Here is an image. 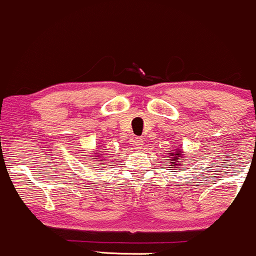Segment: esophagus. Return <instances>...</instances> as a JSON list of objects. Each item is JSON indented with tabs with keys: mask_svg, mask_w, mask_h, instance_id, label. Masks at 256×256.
Here are the masks:
<instances>
[{
	"mask_svg": "<svg viewBox=\"0 0 256 256\" xmlns=\"http://www.w3.org/2000/svg\"><path fill=\"white\" fill-rule=\"evenodd\" d=\"M142 142H144V140L139 136H136V138H133V139H132V144H133V146H136V148H142Z\"/></svg>",
	"mask_w": 256,
	"mask_h": 256,
	"instance_id": "34e87169",
	"label": "esophagus"
}]
</instances>
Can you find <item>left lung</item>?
<instances>
[{
  "mask_svg": "<svg viewBox=\"0 0 256 256\" xmlns=\"http://www.w3.org/2000/svg\"><path fill=\"white\" fill-rule=\"evenodd\" d=\"M172 152H176V154H173V158H174V160H173V162H170V164H172V166H179V164H182L184 160H179V158H182V152L179 151V150H172ZM168 158H169V157H168ZM176 162L178 163V165L176 164Z\"/></svg>",
  "mask_w": 256,
  "mask_h": 256,
  "instance_id": "8db88e82",
  "label": "left lung"
}]
</instances>
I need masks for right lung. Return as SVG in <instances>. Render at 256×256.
<instances>
[{
  "instance_id": "right-lung-1",
  "label": "right lung",
  "mask_w": 256,
  "mask_h": 256,
  "mask_svg": "<svg viewBox=\"0 0 256 256\" xmlns=\"http://www.w3.org/2000/svg\"><path fill=\"white\" fill-rule=\"evenodd\" d=\"M98 157H100V156H99V154H98Z\"/></svg>"
}]
</instances>
